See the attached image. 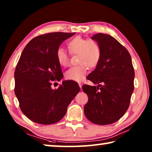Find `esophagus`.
I'll return each mask as SVG.
<instances>
[{
  "mask_svg": "<svg viewBox=\"0 0 152 152\" xmlns=\"http://www.w3.org/2000/svg\"><path fill=\"white\" fill-rule=\"evenodd\" d=\"M78 84H79V86H80V88L82 89V84L81 83V82H79Z\"/></svg>",
  "mask_w": 152,
  "mask_h": 152,
  "instance_id": "esophagus-1",
  "label": "esophagus"
}]
</instances>
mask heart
Wrapping results in <instances>:
<instances>
[{
	"label": "heart",
	"instance_id": "heart-1",
	"mask_svg": "<svg viewBox=\"0 0 152 152\" xmlns=\"http://www.w3.org/2000/svg\"><path fill=\"white\" fill-rule=\"evenodd\" d=\"M68 48L72 54L78 53V66L71 67L66 72L65 78L69 80L81 82L83 80L89 68H94L99 64L101 58V50L94 41L77 36L68 43ZM56 58L61 66L69 64V56L65 49L58 48L56 51Z\"/></svg>",
	"mask_w": 152,
	"mask_h": 152
}]
</instances>
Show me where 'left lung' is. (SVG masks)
<instances>
[{
    "label": "left lung",
    "instance_id": "8db88e82",
    "mask_svg": "<svg viewBox=\"0 0 152 152\" xmlns=\"http://www.w3.org/2000/svg\"><path fill=\"white\" fill-rule=\"evenodd\" d=\"M91 39L101 48V58L87 79L99 85L82 86L88 97L84 112L94 124L109 125L120 119L129 106L134 90V68L127 49L112 36L97 33Z\"/></svg>",
    "mask_w": 152,
    "mask_h": 152
}]
</instances>
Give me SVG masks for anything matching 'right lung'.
Masks as SVG:
<instances>
[{"label":"right lung","mask_w":152,"mask_h":152,"mask_svg":"<svg viewBox=\"0 0 152 152\" xmlns=\"http://www.w3.org/2000/svg\"><path fill=\"white\" fill-rule=\"evenodd\" d=\"M75 33L54 32L33 38L25 46L15 71V93L23 113L32 121L50 125L60 121L80 91L75 82L63 81L58 88L51 82L63 74L56 51Z\"/></svg>","instance_id":"1"}]
</instances>
